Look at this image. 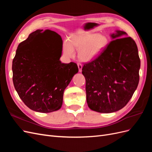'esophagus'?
<instances>
[{
	"label": "esophagus",
	"instance_id": "1",
	"mask_svg": "<svg viewBox=\"0 0 152 152\" xmlns=\"http://www.w3.org/2000/svg\"><path fill=\"white\" fill-rule=\"evenodd\" d=\"M77 66H78V68H79V71L80 72H82V64L80 63H77Z\"/></svg>",
	"mask_w": 152,
	"mask_h": 152
}]
</instances>
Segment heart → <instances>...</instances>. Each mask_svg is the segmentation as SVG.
<instances>
[{
  "label": "heart",
  "instance_id": "1",
  "mask_svg": "<svg viewBox=\"0 0 152 152\" xmlns=\"http://www.w3.org/2000/svg\"><path fill=\"white\" fill-rule=\"evenodd\" d=\"M108 44V37L103 34L84 33L74 35L70 41L64 42L63 53L68 57H73L75 50H78V56L80 60L89 62L98 58L107 48Z\"/></svg>",
  "mask_w": 152,
  "mask_h": 152
}]
</instances>
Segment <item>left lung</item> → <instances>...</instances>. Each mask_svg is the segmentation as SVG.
<instances>
[{
  "mask_svg": "<svg viewBox=\"0 0 152 152\" xmlns=\"http://www.w3.org/2000/svg\"><path fill=\"white\" fill-rule=\"evenodd\" d=\"M116 30L94 60L84 65L87 103L99 113H113L127 104L139 83L140 59L134 40Z\"/></svg>",
  "mask_w": 152,
  "mask_h": 152,
  "instance_id": "left-lung-1",
  "label": "left lung"
}]
</instances>
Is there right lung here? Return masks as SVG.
<instances>
[{
    "label": "right lung",
    "mask_w": 152,
    "mask_h": 152,
    "mask_svg": "<svg viewBox=\"0 0 152 152\" xmlns=\"http://www.w3.org/2000/svg\"><path fill=\"white\" fill-rule=\"evenodd\" d=\"M43 30L32 32L17 48L12 61L14 86L31 110L50 113L60 109L64 91L79 72L75 63H62L63 40L56 32L47 30L50 38L41 37Z\"/></svg>",
    "instance_id": "add662e5"
}]
</instances>
